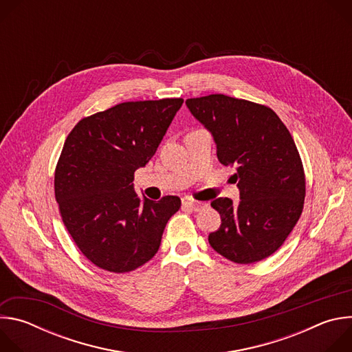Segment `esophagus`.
Masks as SVG:
<instances>
[{"mask_svg":"<svg viewBox=\"0 0 352 352\" xmlns=\"http://www.w3.org/2000/svg\"><path fill=\"white\" fill-rule=\"evenodd\" d=\"M182 205L185 208L193 210V212H199V210H202L204 208L208 206V204H205V202H196V200H184Z\"/></svg>","mask_w":352,"mask_h":352,"instance_id":"esophagus-1","label":"esophagus"}]
</instances>
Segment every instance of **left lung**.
<instances>
[{"instance_id":"left-lung-1","label":"left lung","mask_w":352,"mask_h":352,"mask_svg":"<svg viewBox=\"0 0 352 352\" xmlns=\"http://www.w3.org/2000/svg\"><path fill=\"white\" fill-rule=\"evenodd\" d=\"M185 103L212 133L219 162L236 168L239 202L213 200L221 226L209 243L241 265L269 258L304 209L305 174L291 133L272 109L248 100L210 94Z\"/></svg>"}]
</instances>
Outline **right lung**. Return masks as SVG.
Returning a JSON list of instances; mask_svg holds the SVG:
<instances>
[{
  "label": "right lung",
  "instance_id": "obj_1",
  "mask_svg": "<svg viewBox=\"0 0 352 352\" xmlns=\"http://www.w3.org/2000/svg\"><path fill=\"white\" fill-rule=\"evenodd\" d=\"M182 98L117 104L80 120L68 135L54 189L63 221L97 267L126 273L152 259L178 196L140 199L133 174L156 153Z\"/></svg>",
  "mask_w": 352,
  "mask_h": 352
}]
</instances>
